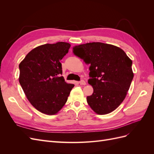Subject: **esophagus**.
Returning a JSON list of instances; mask_svg holds the SVG:
<instances>
[{
  "mask_svg": "<svg viewBox=\"0 0 154 154\" xmlns=\"http://www.w3.org/2000/svg\"><path fill=\"white\" fill-rule=\"evenodd\" d=\"M79 83H80V85H86V82H85L84 80L80 81V82H79Z\"/></svg>",
  "mask_w": 154,
  "mask_h": 154,
  "instance_id": "esophagus-1",
  "label": "esophagus"
}]
</instances>
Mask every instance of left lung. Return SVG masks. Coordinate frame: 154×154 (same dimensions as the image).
Here are the masks:
<instances>
[{
	"label": "left lung",
	"instance_id": "left-lung-1",
	"mask_svg": "<svg viewBox=\"0 0 154 154\" xmlns=\"http://www.w3.org/2000/svg\"><path fill=\"white\" fill-rule=\"evenodd\" d=\"M73 53L89 67L88 83L92 94L87 97L92 110L97 114H109L122 103L134 78L132 61L121 48L101 42L75 45Z\"/></svg>",
	"mask_w": 154,
	"mask_h": 154
}]
</instances>
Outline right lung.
<instances>
[{"label": "right lung", "mask_w": 154, "mask_h": 154, "mask_svg": "<svg viewBox=\"0 0 154 154\" xmlns=\"http://www.w3.org/2000/svg\"><path fill=\"white\" fill-rule=\"evenodd\" d=\"M71 44L59 42L38 46L19 64L18 80L30 103L40 112L57 114L67 101L74 85L67 83L60 62Z\"/></svg>", "instance_id": "obj_1"}]
</instances>
